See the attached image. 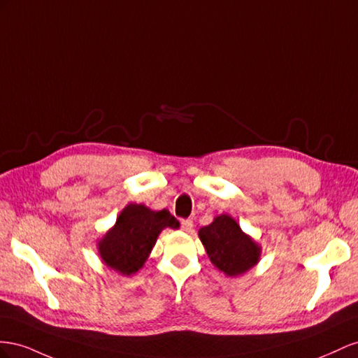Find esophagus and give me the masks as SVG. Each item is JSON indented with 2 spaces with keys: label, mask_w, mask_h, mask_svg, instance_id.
Wrapping results in <instances>:
<instances>
[{
  "label": "esophagus",
  "mask_w": 358,
  "mask_h": 358,
  "mask_svg": "<svg viewBox=\"0 0 358 358\" xmlns=\"http://www.w3.org/2000/svg\"><path fill=\"white\" fill-rule=\"evenodd\" d=\"M181 229L185 232H192L193 229V222L192 220H181Z\"/></svg>",
  "instance_id": "esophagus-1"
}]
</instances>
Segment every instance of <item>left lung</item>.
<instances>
[{"label":"left lung","instance_id":"obj_1","mask_svg":"<svg viewBox=\"0 0 358 358\" xmlns=\"http://www.w3.org/2000/svg\"><path fill=\"white\" fill-rule=\"evenodd\" d=\"M198 236L211 264L229 278L248 273L261 259L262 248L229 214H219Z\"/></svg>","mask_w":358,"mask_h":358}]
</instances>
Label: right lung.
I'll return each instance as SVG.
<instances>
[{"label": "right lung", "instance_id": "obj_1", "mask_svg": "<svg viewBox=\"0 0 358 358\" xmlns=\"http://www.w3.org/2000/svg\"><path fill=\"white\" fill-rule=\"evenodd\" d=\"M165 228H180V222L168 210L155 211L144 203H129L114 227L97 241L99 257L108 268L129 278L144 267Z\"/></svg>", "mask_w": 358, "mask_h": 358}]
</instances>
